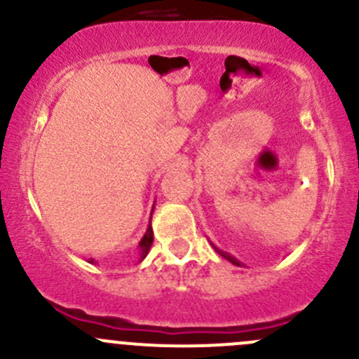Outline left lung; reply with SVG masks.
<instances>
[{"instance_id":"1","label":"left lung","mask_w":359,"mask_h":359,"mask_svg":"<svg viewBox=\"0 0 359 359\" xmlns=\"http://www.w3.org/2000/svg\"><path fill=\"white\" fill-rule=\"evenodd\" d=\"M222 257H224V259H227V260H229V262L236 264V266H238V260H236V259H234V257H231V255H229V253H222Z\"/></svg>"}]
</instances>
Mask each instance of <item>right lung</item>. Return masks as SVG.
<instances>
[{
	"instance_id": "1",
	"label": "right lung",
	"mask_w": 359,
	"mask_h": 359,
	"mask_svg": "<svg viewBox=\"0 0 359 359\" xmlns=\"http://www.w3.org/2000/svg\"><path fill=\"white\" fill-rule=\"evenodd\" d=\"M153 227H151V224H149V227H147V231H146V234H144V238L142 240H140V243H139V248H140V260L144 259V257L147 255V252H149V248H151V245H153ZM90 262L93 264V259H90Z\"/></svg>"
}]
</instances>
